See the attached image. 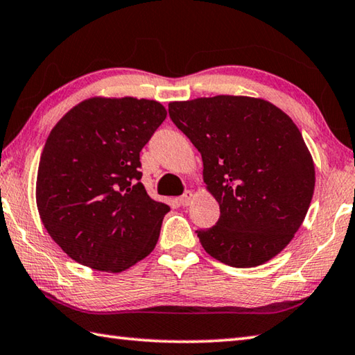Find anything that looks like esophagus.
Here are the masks:
<instances>
[{
    "label": "esophagus",
    "mask_w": 355,
    "mask_h": 355,
    "mask_svg": "<svg viewBox=\"0 0 355 355\" xmlns=\"http://www.w3.org/2000/svg\"><path fill=\"white\" fill-rule=\"evenodd\" d=\"M193 198H195V193H193L191 190H187V191L184 193V195L180 196L179 202H180V205H182V207H189V205L191 204Z\"/></svg>",
    "instance_id": "esophagus-1"
}]
</instances>
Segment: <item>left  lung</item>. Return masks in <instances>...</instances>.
<instances>
[{
	"instance_id": "1",
	"label": "left lung",
	"mask_w": 355,
	"mask_h": 355,
	"mask_svg": "<svg viewBox=\"0 0 355 355\" xmlns=\"http://www.w3.org/2000/svg\"><path fill=\"white\" fill-rule=\"evenodd\" d=\"M168 112L202 156L204 182L219 204L216 225L196 230L205 252L232 267L277 257L303 224L315 187L297 125L267 100L244 96L171 102Z\"/></svg>"
}]
</instances>
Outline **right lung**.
Wrapping results in <instances>:
<instances>
[{
  "mask_svg": "<svg viewBox=\"0 0 355 355\" xmlns=\"http://www.w3.org/2000/svg\"><path fill=\"white\" fill-rule=\"evenodd\" d=\"M165 117L155 100L92 97L52 128L40 157L37 207L73 261L122 272L156 247L170 207L140 182V151Z\"/></svg>",
  "mask_w": 355,
  "mask_h": 355,
  "instance_id": "right-lung-1",
  "label": "right lung"
}]
</instances>
